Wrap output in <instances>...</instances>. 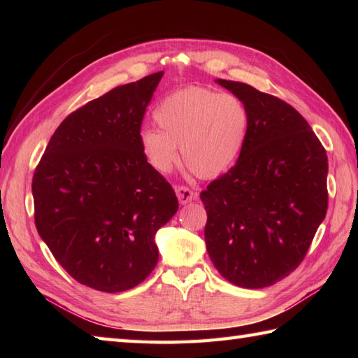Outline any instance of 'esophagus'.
I'll return each mask as SVG.
<instances>
[{"instance_id": "esophagus-1", "label": "esophagus", "mask_w": 358, "mask_h": 358, "mask_svg": "<svg viewBox=\"0 0 358 358\" xmlns=\"http://www.w3.org/2000/svg\"><path fill=\"white\" fill-rule=\"evenodd\" d=\"M175 192H177V196H178V201L181 204H186L189 201L194 200V192L189 189L187 186H183V185H178L175 186Z\"/></svg>"}]
</instances>
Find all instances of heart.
Instances as JSON below:
<instances>
[{
	"instance_id": "obj_1",
	"label": "heart",
	"mask_w": 358,
	"mask_h": 358,
	"mask_svg": "<svg viewBox=\"0 0 358 358\" xmlns=\"http://www.w3.org/2000/svg\"><path fill=\"white\" fill-rule=\"evenodd\" d=\"M155 127L143 129L140 146L155 171L167 173L178 159L200 178L231 169L245 148L250 117L238 96L191 86L167 95L155 110Z\"/></svg>"
}]
</instances>
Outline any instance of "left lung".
I'll use <instances>...</instances> for the list:
<instances>
[{"label": "left lung", "mask_w": 358, "mask_h": 358, "mask_svg": "<svg viewBox=\"0 0 358 358\" xmlns=\"http://www.w3.org/2000/svg\"><path fill=\"white\" fill-rule=\"evenodd\" d=\"M246 104L245 148L200 194L208 254L232 285L268 287L299 268L328 210V155L308 121L278 96L217 80Z\"/></svg>", "instance_id": "8db88e82"}]
</instances>
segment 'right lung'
<instances>
[{"mask_svg":"<svg viewBox=\"0 0 358 358\" xmlns=\"http://www.w3.org/2000/svg\"><path fill=\"white\" fill-rule=\"evenodd\" d=\"M163 72L118 86L66 117L34 180L35 226L78 283L132 289L154 271V237L178 210L172 186L148 163L141 123Z\"/></svg>","mask_w":358,"mask_h":358,"instance_id":"obj_1","label":"right lung"}]
</instances>
